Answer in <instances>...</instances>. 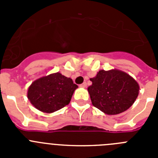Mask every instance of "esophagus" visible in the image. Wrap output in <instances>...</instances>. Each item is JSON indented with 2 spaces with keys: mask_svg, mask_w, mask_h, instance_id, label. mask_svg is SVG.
<instances>
[{
  "mask_svg": "<svg viewBox=\"0 0 158 158\" xmlns=\"http://www.w3.org/2000/svg\"><path fill=\"white\" fill-rule=\"evenodd\" d=\"M80 86L82 88H85L86 86H87V83H86V82H84V83H82L81 85H80Z\"/></svg>",
  "mask_w": 158,
  "mask_h": 158,
  "instance_id": "1",
  "label": "esophagus"
}]
</instances>
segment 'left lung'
<instances>
[{
	"label": "left lung",
	"mask_w": 158,
	"mask_h": 158,
	"mask_svg": "<svg viewBox=\"0 0 158 158\" xmlns=\"http://www.w3.org/2000/svg\"><path fill=\"white\" fill-rule=\"evenodd\" d=\"M88 88L92 104L107 115L122 113L135 103L139 85L129 74L118 69L100 70Z\"/></svg>",
	"instance_id": "1"
}]
</instances>
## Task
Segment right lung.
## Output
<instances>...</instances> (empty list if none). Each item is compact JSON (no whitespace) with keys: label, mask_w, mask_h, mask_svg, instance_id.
I'll return each mask as SVG.
<instances>
[{"label":"right lung","mask_w":158,"mask_h":158,"mask_svg":"<svg viewBox=\"0 0 158 158\" xmlns=\"http://www.w3.org/2000/svg\"><path fill=\"white\" fill-rule=\"evenodd\" d=\"M77 87L71 78L55 73L35 81L28 88L27 98L38 110L51 113L68 105Z\"/></svg>","instance_id":"obj_1"}]
</instances>
